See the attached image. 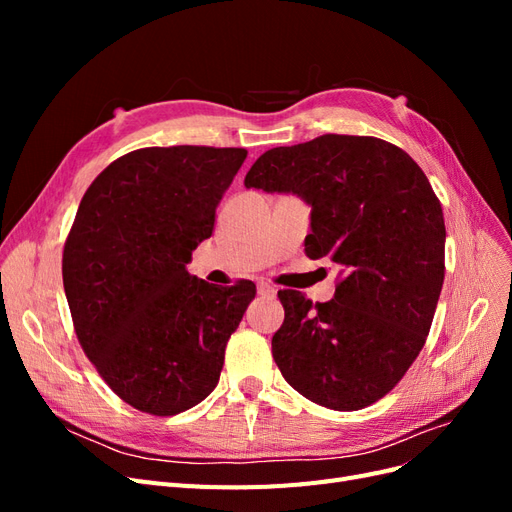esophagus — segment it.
Here are the masks:
<instances>
[{"mask_svg":"<svg viewBox=\"0 0 512 512\" xmlns=\"http://www.w3.org/2000/svg\"><path fill=\"white\" fill-rule=\"evenodd\" d=\"M275 288L273 286H269V284H265V282H260L258 284V294H262V297H275Z\"/></svg>","mask_w":512,"mask_h":512,"instance_id":"obj_1","label":"esophagus"}]
</instances>
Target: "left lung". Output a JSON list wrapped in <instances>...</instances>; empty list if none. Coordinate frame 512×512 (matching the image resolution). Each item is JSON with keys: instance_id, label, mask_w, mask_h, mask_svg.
<instances>
[{"instance_id": "left-lung-1", "label": "left lung", "mask_w": 512, "mask_h": 512, "mask_svg": "<svg viewBox=\"0 0 512 512\" xmlns=\"http://www.w3.org/2000/svg\"><path fill=\"white\" fill-rule=\"evenodd\" d=\"M245 188L299 196L312 207L305 254L344 269L327 303L277 292L282 376L324 408L374 404L425 346L444 282V215L421 166L374 136L324 134L262 153Z\"/></svg>"}]
</instances>
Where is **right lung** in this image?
Returning <instances> with one entry per match:
<instances>
[{
  "label": "right lung",
  "instance_id": "obj_1",
  "mask_svg": "<svg viewBox=\"0 0 512 512\" xmlns=\"http://www.w3.org/2000/svg\"><path fill=\"white\" fill-rule=\"evenodd\" d=\"M245 156L235 147L138 149L108 164L76 211L61 265L76 337L136 410L173 416L218 386L256 286H215L188 265Z\"/></svg>",
  "mask_w": 512,
  "mask_h": 512
}]
</instances>
